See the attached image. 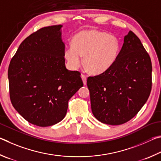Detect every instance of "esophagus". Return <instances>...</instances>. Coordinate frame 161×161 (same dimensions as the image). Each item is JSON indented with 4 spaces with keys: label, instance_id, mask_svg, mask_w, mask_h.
Segmentation results:
<instances>
[{
    "label": "esophagus",
    "instance_id": "34e87169",
    "mask_svg": "<svg viewBox=\"0 0 161 161\" xmlns=\"http://www.w3.org/2000/svg\"><path fill=\"white\" fill-rule=\"evenodd\" d=\"M81 78H82V80L83 81L84 85H86L87 83V76L84 74H81Z\"/></svg>",
    "mask_w": 161,
    "mask_h": 161
}]
</instances>
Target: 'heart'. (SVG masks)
Listing matches in <instances>:
<instances>
[{"mask_svg": "<svg viewBox=\"0 0 161 161\" xmlns=\"http://www.w3.org/2000/svg\"><path fill=\"white\" fill-rule=\"evenodd\" d=\"M119 43L114 36L95 30H83L73 36L72 44L66 47L65 58L73 69L81 64V56L86 69L92 74L108 70L116 61Z\"/></svg>", "mask_w": 161, "mask_h": 161, "instance_id": "b5f03b06", "label": "heart"}]
</instances>
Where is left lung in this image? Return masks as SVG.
<instances>
[{
  "label": "left lung",
  "instance_id": "obj_1",
  "mask_svg": "<svg viewBox=\"0 0 161 161\" xmlns=\"http://www.w3.org/2000/svg\"><path fill=\"white\" fill-rule=\"evenodd\" d=\"M87 86L92 114L109 125H120L136 116L152 87L151 58L139 38L129 31L114 64L104 73L89 76Z\"/></svg>",
  "mask_w": 161,
  "mask_h": 161
}]
</instances>
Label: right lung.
Segmentation results:
<instances>
[{
  "label": "right lung",
  "instance_id": "right-lung-1",
  "mask_svg": "<svg viewBox=\"0 0 161 161\" xmlns=\"http://www.w3.org/2000/svg\"><path fill=\"white\" fill-rule=\"evenodd\" d=\"M61 27H42L31 34L19 45L8 67L12 105L36 126L61 122L70 98L83 86L80 73L65 66Z\"/></svg>",
  "mask_w": 161,
  "mask_h": 161
}]
</instances>
